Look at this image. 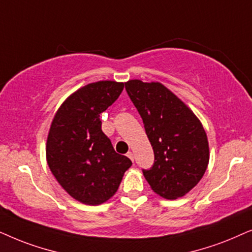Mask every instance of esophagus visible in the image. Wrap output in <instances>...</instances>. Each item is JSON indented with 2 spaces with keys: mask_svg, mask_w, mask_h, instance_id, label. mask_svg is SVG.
<instances>
[{
  "mask_svg": "<svg viewBox=\"0 0 252 252\" xmlns=\"http://www.w3.org/2000/svg\"><path fill=\"white\" fill-rule=\"evenodd\" d=\"M126 157H128V158H130V159H131V160L133 161V153L131 152V151H130V152H128V153H126Z\"/></svg>",
  "mask_w": 252,
  "mask_h": 252,
  "instance_id": "34e87169",
  "label": "esophagus"
}]
</instances>
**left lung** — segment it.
Listing matches in <instances>:
<instances>
[{"label":"left lung","mask_w":252,"mask_h":252,"mask_svg":"<svg viewBox=\"0 0 252 252\" xmlns=\"http://www.w3.org/2000/svg\"><path fill=\"white\" fill-rule=\"evenodd\" d=\"M154 152L143 174L154 192L176 199L199 182L209 163L206 132L196 115L160 83H126Z\"/></svg>","instance_id":"obj_1"}]
</instances>
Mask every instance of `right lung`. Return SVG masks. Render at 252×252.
<instances>
[{"label": "right lung", "mask_w": 252, "mask_h": 252, "mask_svg": "<svg viewBox=\"0 0 252 252\" xmlns=\"http://www.w3.org/2000/svg\"><path fill=\"white\" fill-rule=\"evenodd\" d=\"M123 87L112 80L82 87L63 102L50 126L46 146L49 168L63 189L86 205L108 200L132 165L115 152L100 121Z\"/></svg>", "instance_id": "1"}]
</instances>
